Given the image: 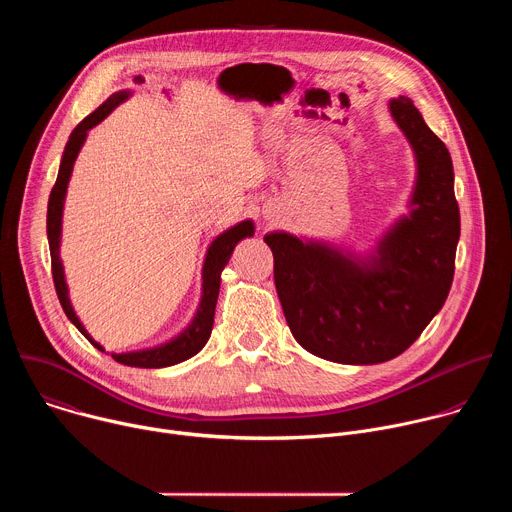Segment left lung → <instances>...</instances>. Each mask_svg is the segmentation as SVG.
<instances>
[{"mask_svg":"<svg viewBox=\"0 0 512 512\" xmlns=\"http://www.w3.org/2000/svg\"><path fill=\"white\" fill-rule=\"evenodd\" d=\"M417 162L411 212L360 257L283 231L265 235L275 289L294 338L340 364H377L405 352L442 310L454 279L460 208L446 143L411 99L389 101Z\"/></svg>","mask_w":512,"mask_h":512,"instance_id":"1","label":"left lung"}]
</instances>
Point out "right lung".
Here are the masks:
<instances>
[{
    "instance_id": "1",
    "label": "right lung",
    "mask_w": 512,
    "mask_h": 512,
    "mask_svg": "<svg viewBox=\"0 0 512 512\" xmlns=\"http://www.w3.org/2000/svg\"><path fill=\"white\" fill-rule=\"evenodd\" d=\"M129 97V91H121L111 95L99 109H95L89 117H85L75 129H72L66 148L60 160V170H58V178L56 184L50 192L48 198V214H46V233H48V245H50V259H52V279H54V287H56V296L60 300V306L66 314V318L79 328V332L89 338V342L93 346H97L99 350H103L101 344H97L91 334L85 330V326L81 324V320L77 318L75 310H72V304L68 300V287L64 281V269H62V261H60V233H62V208H64V196H66V188H68V180L72 174V166H75V160L83 148V143L87 139V131L93 129L97 123H101L119 103H123ZM255 227L253 221H243L235 227H231L229 231L218 235L208 251H206V259H204V267H202V298H200V306L196 310L194 320L190 322V326L176 338H172L166 344L154 346V348H145V350H135V352H123V354H111L117 362L127 364V367H137V369H164V367H172V364L184 362L190 356L198 354L204 344L210 338L212 332V322H214V308H216V300H218V289H221V273L225 269V265L229 263L233 249L239 241L253 237Z\"/></svg>"
}]
</instances>
